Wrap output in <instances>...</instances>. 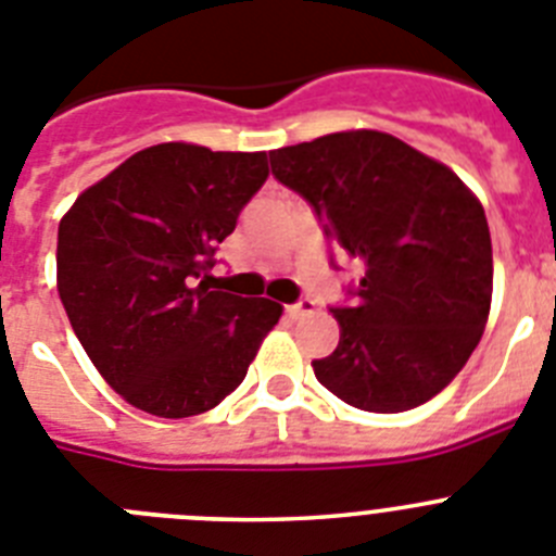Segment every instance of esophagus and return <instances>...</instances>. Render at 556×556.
<instances>
[{
    "label": "esophagus",
    "mask_w": 556,
    "mask_h": 556,
    "mask_svg": "<svg viewBox=\"0 0 556 556\" xmlns=\"http://www.w3.org/2000/svg\"><path fill=\"white\" fill-rule=\"evenodd\" d=\"M287 312H289V317H294V320H298V317H306V314L317 312V303H314L312 298H301L298 303L287 306Z\"/></svg>",
    "instance_id": "obj_1"
}]
</instances>
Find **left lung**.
Listing matches in <instances>:
<instances>
[{"mask_svg": "<svg viewBox=\"0 0 556 556\" xmlns=\"http://www.w3.org/2000/svg\"><path fill=\"white\" fill-rule=\"evenodd\" d=\"M337 248L362 267L351 306L331 308L339 345L314 376L345 404L406 412L454 381L493 298V244L473 191L440 161L378 130L269 152Z\"/></svg>", "mask_w": 556, "mask_h": 556, "instance_id": "left-lung-1", "label": "left lung"}]
</instances>
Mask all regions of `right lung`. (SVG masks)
<instances>
[{
	"mask_svg": "<svg viewBox=\"0 0 556 556\" xmlns=\"http://www.w3.org/2000/svg\"><path fill=\"white\" fill-rule=\"evenodd\" d=\"M267 152L155 144L86 189L58 228V294L100 376L155 417L208 412L242 384L283 308L211 289Z\"/></svg>",
	"mask_w": 556,
	"mask_h": 556,
	"instance_id": "1",
	"label": "right lung"
}]
</instances>
